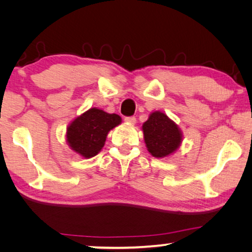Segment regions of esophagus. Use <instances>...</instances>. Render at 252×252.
Here are the masks:
<instances>
[{"label": "esophagus", "instance_id": "1", "mask_svg": "<svg viewBox=\"0 0 252 252\" xmlns=\"http://www.w3.org/2000/svg\"><path fill=\"white\" fill-rule=\"evenodd\" d=\"M125 122L128 123V124H135L136 118H135V117H125Z\"/></svg>", "mask_w": 252, "mask_h": 252}]
</instances>
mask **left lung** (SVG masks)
I'll return each instance as SVG.
<instances>
[{
    "label": "left lung",
    "instance_id": "1",
    "mask_svg": "<svg viewBox=\"0 0 252 252\" xmlns=\"http://www.w3.org/2000/svg\"><path fill=\"white\" fill-rule=\"evenodd\" d=\"M144 142L154 157L164 158L180 147L181 130L177 124L163 112L155 111L142 126Z\"/></svg>",
    "mask_w": 252,
    "mask_h": 252
}]
</instances>
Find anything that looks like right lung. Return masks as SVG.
Here are the masks:
<instances>
[{"mask_svg":"<svg viewBox=\"0 0 252 252\" xmlns=\"http://www.w3.org/2000/svg\"><path fill=\"white\" fill-rule=\"evenodd\" d=\"M120 123L122 118L116 113H108L96 108L89 109L67 127L68 146L82 157H94L104 147L108 133Z\"/></svg>","mask_w":252,"mask_h":252,"instance_id":"add662e5","label":"right lung"}]
</instances>
